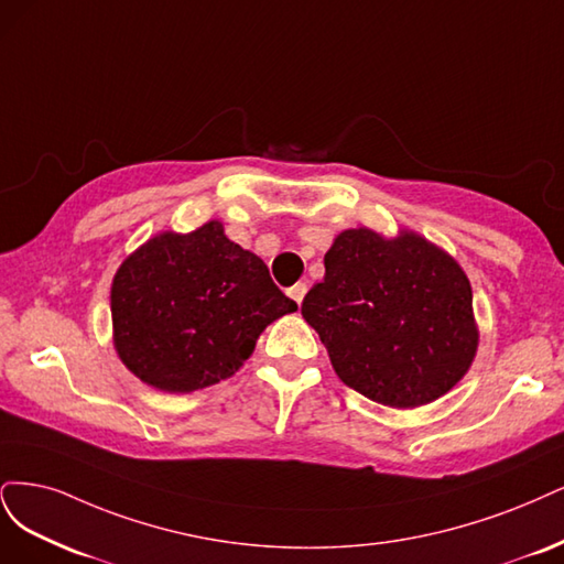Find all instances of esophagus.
<instances>
[{
    "label": "esophagus",
    "instance_id": "34e87169",
    "mask_svg": "<svg viewBox=\"0 0 564 564\" xmlns=\"http://www.w3.org/2000/svg\"><path fill=\"white\" fill-rule=\"evenodd\" d=\"M288 295L293 297V300L297 302V306H300V304H302V300H304V295H306V283H295L293 288L288 290Z\"/></svg>",
    "mask_w": 564,
    "mask_h": 564
}]
</instances>
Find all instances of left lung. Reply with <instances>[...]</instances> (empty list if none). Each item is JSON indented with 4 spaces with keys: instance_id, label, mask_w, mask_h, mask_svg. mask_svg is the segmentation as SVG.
Segmentation results:
<instances>
[{
    "instance_id": "left-lung-1",
    "label": "left lung",
    "mask_w": 564,
    "mask_h": 564,
    "mask_svg": "<svg viewBox=\"0 0 564 564\" xmlns=\"http://www.w3.org/2000/svg\"><path fill=\"white\" fill-rule=\"evenodd\" d=\"M323 262L302 316L344 384L398 410L457 387L480 333L470 281L449 252L410 229L356 227L335 236Z\"/></svg>"
}]
</instances>
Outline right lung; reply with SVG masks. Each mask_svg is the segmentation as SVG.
<instances>
[{
  "mask_svg": "<svg viewBox=\"0 0 564 564\" xmlns=\"http://www.w3.org/2000/svg\"><path fill=\"white\" fill-rule=\"evenodd\" d=\"M110 306L117 356L166 393L231 377L269 323L297 312L220 220L189 234L161 231L135 248L112 279Z\"/></svg>",
  "mask_w": 564,
  "mask_h": 564,
  "instance_id": "add662e5",
  "label": "right lung"
}]
</instances>
